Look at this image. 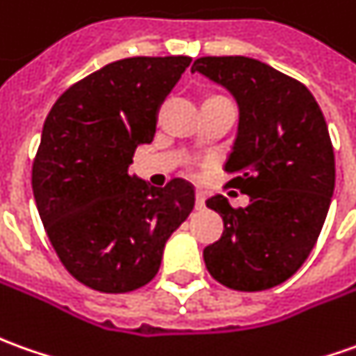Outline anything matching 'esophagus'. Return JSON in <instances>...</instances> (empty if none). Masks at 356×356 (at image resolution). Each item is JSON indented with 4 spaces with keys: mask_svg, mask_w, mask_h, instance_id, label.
<instances>
[{
    "mask_svg": "<svg viewBox=\"0 0 356 356\" xmlns=\"http://www.w3.org/2000/svg\"><path fill=\"white\" fill-rule=\"evenodd\" d=\"M197 210H202L204 209V200H207V197H204V193L202 191H197Z\"/></svg>",
    "mask_w": 356,
    "mask_h": 356,
    "instance_id": "esophagus-1",
    "label": "esophagus"
}]
</instances>
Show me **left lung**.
<instances>
[{
	"label": "left lung",
	"mask_w": 356,
	"mask_h": 356,
	"mask_svg": "<svg viewBox=\"0 0 356 356\" xmlns=\"http://www.w3.org/2000/svg\"><path fill=\"white\" fill-rule=\"evenodd\" d=\"M191 72L238 103L224 169L249 197L245 209H232L222 195L207 200L224 220L222 238L202 253L207 269L228 289H273L308 259L330 210L335 158L325 118L308 87L259 60L204 56Z\"/></svg>",
	"instance_id": "1"
}]
</instances>
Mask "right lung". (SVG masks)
<instances>
[{
    "instance_id": "obj_1",
    "label": "right lung",
    "mask_w": 356,
    "mask_h": 356,
    "mask_svg": "<svg viewBox=\"0 0 356 356\" xmlns=\"http://www.w3.org/2000/svg\"><path fill=\"white\" fill-rule=\"evenodd\" d=\"M188 64V56L118 60L70 87L46 117L33 163L36 209L60 261L89 289L118 294L147 284L193 212L187 181L152 187L128 175Z\"/></svg>"
}]
</instances>
